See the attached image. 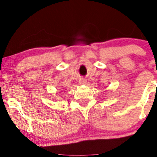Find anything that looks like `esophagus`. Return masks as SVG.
<instances>
[{
	"label": "esophagus",
	"mask_w": 157,
	"mask_h": 157,
	"mask_svg": "<svg viewBox=\"0 0 157 157\" xmlns=\"http://www.w3.org/2000/svg\"><path fill=\"white\" fill-rule=\"evenodd\" d=\"M86 83V80L84 78V77H82V78L80 79V84H85Z\"/></svg>",
	"instance_id": "obj_1"
}]
</instances>
